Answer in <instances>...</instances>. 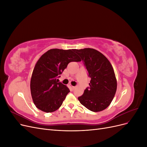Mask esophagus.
<instances>
[{"mask_svg":"<svg viewBox=\"0 0 147 147\" xmlns=\"http://www.w3.org/2000/svg\"><path fill=\"white\" fill-rule=\"evenodd\" d=\"M69 87L71 88V90H74V88H75V86H72V85H71L70 84H69Z\"/></svg>","mask_w":147,"mask_h":147,"instance_id":"34e87169","label":"esophagus"}]
</instances>
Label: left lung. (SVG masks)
<instances>
[{"instance_id": "1", "label": "left lung", "mask_w": 147, "mask_h": 147, "mask_svg": "<svg viewBox=\"0 0 147 147\" xmlns=\"http://www.w3.org/2000/svg\"><path fill=\"white\" fill-rule=\"evenodd\" d=\"M74 51L82 57L91 78L90 88L78 97V100L92 112L105 110L113 100L117 88L112 64L102 53L93 48L75 49Z\"/></svg>"}]
</instances>
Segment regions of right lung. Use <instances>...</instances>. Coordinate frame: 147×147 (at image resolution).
Here are the masks:
<instances>
[{"label":"right lung","mask_w":147,"mask_h":147,"mask_svg":"<svg viewBox=\"0 0 147 147\" xmlns=\"http://www.w3.org/2000/svg\"><path fill=\"white\" fill-rule=\"evenodd\" d=\"M74 50L51 49L41 56L35 64L30 79V92L36 107L43 112L57 110L70 92L68 87L58 83L59 75L70 62L81 59Z\"/></svg>","instance_id":"right-lung-1"}]
</instances>
